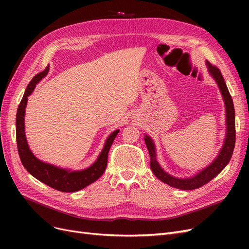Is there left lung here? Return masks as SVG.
<instances>
[{
  "instance_id": "1",
  "label": "left lung",
  "mask_w": 249,
  "mask_h": 249,
  "mask_svg": "<svg viewBox=\"0 0 249 249\" xmlns=\"http://www.w3.org/2000/svg\"><path fill=\"white\" fill-rule=\"evenodd\" d=\"M208 71L211 76L214 78L218 87L220 89V92L225 104V113H227V114H225V117H227L225 118L227 119V134H225L223 145L216 159L211 163L208 167L200 170L195 176L187 178H178L176 177H172L169 173L164 171V169L160 166L159 162L157 161L156 146L154 141L148 135H145L144 137L145 144L150 157V168H152L154 175L160 180H162L163 183L167 184L173 188H178V189L193 190L197 189V188L209 183L211 179H213L215 177L219 175L223 170V168L229 164L231 155L233 153V147H235L236 124L235 109H233L232 99L219 69H217L216 66L208 63Z\"/></svg>"
}]
</instances>
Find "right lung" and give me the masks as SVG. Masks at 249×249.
Listing matches in <instances>:
<instances>
[{
  "label": "right lung",
  "mask_w": 249,
  "mask_h": 249,
  "mask_svg": "<svg viewBox=\"0 0 249 249\" xmlns=\"http://www.w3.org/2000/svg\"><path fill=\"white\" fill-rule=\"evenodd\" d=\"M49 66L43 71L37 73L36 76L30 81L25 91V94L22 96L19 106L18 108L16 125L18 155L24 167L27 169L29 173H31L35 178L58 191L76 192L83 189V188L87 187L88 185L92 184L97 178H100L103 176L104 171L106 170L107 167L109 149L119 130H116L110 134V136L107 138L106 142H105L104 148L100 156L97 157L96 161L91 165V166L86 169L72 171L54 166V165L44 163L39 159H37L31 152V149H30L27 142L25 134V112L28 102V96L33 92L37 83L47 76Z\"/></svg>",
  "instance_id": "1"
}]
</instances>
